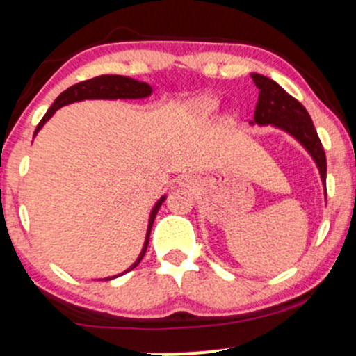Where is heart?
I'll list each match as a JSON object with an SVG mask.
<instances>
[{
  "instance_id": "obj_1",
  "label": "heart",
  "mask_w": 356,
  "mask_h": 356,
  "mask_svg": "<svg viewBox=\"0 0 356 356\" xmlns=\"http://www.w3.org/2000/svg\"><path fill=\"white\" fill-rule=\"evenodd\" d=\"M195 112H199L201 115H211L212 112H216L218 108V100L211 99V97H202L194 104Z\"/></svg>"
}]
</instances>
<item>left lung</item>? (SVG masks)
I'll return each mask as SVG.
<instances>
[{"label": "left lung", "instance_id": "left-lung-1", "mask_svg": "<svg viewBox=\"0 0 356 356\" xmlns=\"http://www.w3.org/2000/svg\"><path fill=\"white\" fill-rule=\"evenodd\" d=\"M251 79L259 88L254 120L251 124L275 125L295 137L316 162L321 181L326 186V155L309 113L295 97L286 93V90L281 88L275 80L259 73H251Z\"/></svg>", "mask_w": 356, "mask_h": 356}]
</instances>
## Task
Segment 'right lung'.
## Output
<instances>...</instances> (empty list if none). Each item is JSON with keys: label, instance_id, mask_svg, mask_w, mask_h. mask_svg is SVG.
Wrapping results in <instances>:
<instances>
[{"label": "right lung", "instance_id": "obj_1", "mask_svg": "<svg viewBox=\"0 0 356 356\" xmlns=\"http://www.w3.org/2000/svg\"><path fill=\"white\" fill-rule=\"evenodd\" d=\"M150 93H152V88H150L149 83H145V81H138V80L129 79V76H122V75H100V76H95V79L80 81V83L72 85L70 88H67L65 92L60 93L58 99L53 102L51 107L48 108V112L44 113V117L42 118V120H40V124L35 130V136L40 132V129H42V127L47 124L48 120H50V117L53 115V113H55L58 108L63 107V105L73 104V102L93 100V99H105V100L145 99V97H149ZM164 201H165V195H162V197L159 199L157 202H155L154 209H152V212H150V218H149V227H147V236H145L144 248H142L140 254H138L136 263H134L132 266L127 269V271L122 273V275L132 271V269L136 268L138 263H140L142 257H144L145 251H147V246H149V238H150V231H152V224H154L155 214H157V211L161 209L162 202H164ZM122 275H117V276H112V277H105V280H113V277H118Z\"/></svg>", "mask_w": 356, "mask_h": 356}]
</instances>
